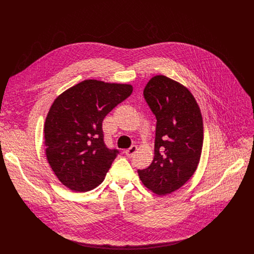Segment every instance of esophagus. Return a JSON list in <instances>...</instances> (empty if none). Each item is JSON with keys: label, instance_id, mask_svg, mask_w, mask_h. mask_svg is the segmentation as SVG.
Segmentation results:
<instances>
[{"label": "esophagus", "instance_id": "esophagus-1", "mask_svg": "<svg viewBox=\"0 0 254 254\" xmlns=\"http://www.w3.org/2000/svg\"><path fill=\"white\" fill-rule=\"evenodd\" d=\"M136 151H137V147H136V146H131L129 149H127V150L126 151V155H127V157H132V156L135 154Z\"/></svg>", "mask_w": 254, "mask_h": 254}]
</instances>
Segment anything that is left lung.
Masks as SVG:
<instances>
[{"label":"left lung","instance_id":"obj_1","mask_svg":"<svg viewBox=\"0 0 254 254\" xmlns=\"http://www.w3.org/2000/svg\"><path fill=\"white\" fill-rule=\"evenodd\" d=\"M157 119L155 157L138 170L142 184L157 195H167L185 185L194 175L203 147V119L190 90L165 75L152 77L143 89Z\"/></svg>","mask_w":254,"mask_h":254}]
</instances>
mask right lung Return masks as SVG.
<instances>
[{"label":"right lung","mask_w":254,"mask_h":254,"mask_svg":"<svg viewBox=\"0 0 254 254\" xmlns=\"http://www.w3.org/2000/svg\"><path fill=\"white\" fill-rule=\"evenodd\" d=\"M131 92L130 84L87 79L54 100L44 125L45 154L64 186L87 192L103 182L119 151L106 148L102 122Z\"/></svg>","instance_id":"obj_1"}]
</instances>
